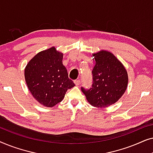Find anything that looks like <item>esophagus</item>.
I'll list each match as a JSON object with an SVG mask.
<instances>
[{
	"label": "esophagus",
	"instance_id": "obj_1",
	"mask_svg": "<svg viewBox=\"0 0 153 153\" xmlns=\"http://www.w3.org/2000/svg\"><path fill=\"white\" fill-rule=\"evenodd\" d=\"M74 83L76 85H79L81 83V80L80 79H76V80H74Z\"/></svg>",
	"mask_w": 153,
	"mask_h": 153
}]
</instances>
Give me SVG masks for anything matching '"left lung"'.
I'll return each instance as SVG.
<instances>
[{
    "label": "left lung",
    "instance_id": "obj_1",
    "mask_svg": "<svg viewBox=\"0 0 153 153\" xmlns=\"http://www.w3.org/2000/svg\"><path fill=\"white\" fill-rule=\"evenodd\" d=\"M95 65L92 71L91 88L81 91L92 106L108 107L122 97L128 83L127 72L123 65L114 54L101 51L93 54Z\"/></svg>",
    "mask_w": 153,
    "mask_h": 153
}]
</instances>
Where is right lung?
I'll return each mask as SVG.
<instances>
[{
  "mask_svg": "<svg viewBox=\"0 0 153 153\" xmlns=\"http://www.w3.org/2000/svg\"><path fill=\"white\" fill-rule=\"evenodd\" d=\"M62 57L63 54L51 47L35 56L25 69L29 91L37 102L47 107L61 102L67 91L75 85L62 65Z\"/></svg>",
  "mask_w": 153,
  "mask_h": 153,
  "instance_id": "right-lung-1",
  "label": "right lung"
}]
</instances>
